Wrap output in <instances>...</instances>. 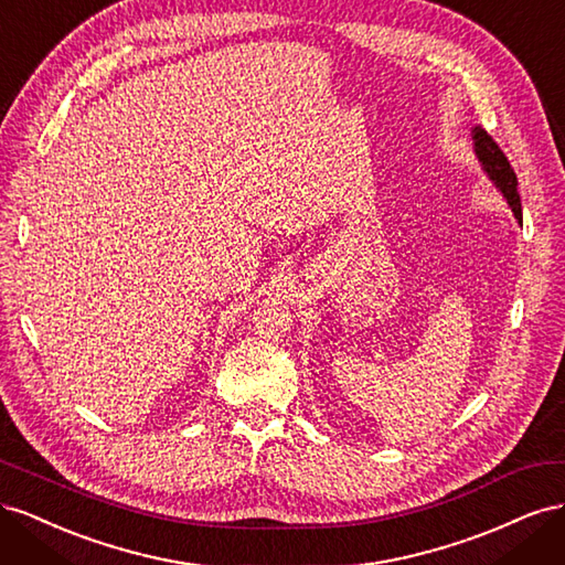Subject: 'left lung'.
<instances>
[{
	"label": "left lung",
	"mask_w": 565,
	"mask_h": 565,
	"mask_svg": "<svg viewBox=\"0 0 565 565\" xmlns=\"http://www.w3.org/2000/svg\"><path fill=\"white\" fill-rule=\"evenodd\" d=\"M471 136H473V150L478 156V162L483 164L486 174L492 179V183L500 188L502 195L509 202L511 212H514V216L519 218V224H521L523 212H521V198H519V179L514 174V169H511L502 148L494 143V139L486 129L473 127Z\"/></svg>",
	"instance_id": "obj_1"
}]
</instances>
